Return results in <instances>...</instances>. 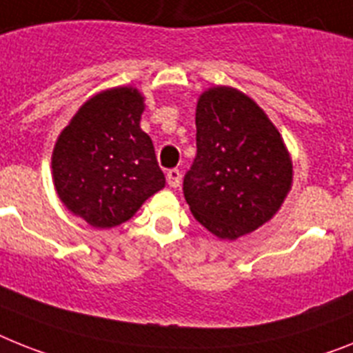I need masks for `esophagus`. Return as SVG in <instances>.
Listing matches in <instances>:
<instances>
[{
	"instance_id": "esophagus-1",
	"label": "esophagus",
	"mask_w": 353,
	"mask_h": 353,
	"mask_svg": "<svg viewBox=\"0 0 353 353\" xmlns=\"http://www.w3.org/2000/svg\"><path fill=\"white\" fill-rule=\"evenodd\" d=\"M167 183L172 188H177V186L181 185V172L177 170V168H170L167 172Z\"/></svg>"
}]
</instances>
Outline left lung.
Instances as JSON below:
<instances>
[{"label": "left lung", "instance_id": "left-lung-1", "mask_svg": "<svg viewBox=\"0 0 353 353\" xmlns=\"http://www.w3.org/2000/svg\"><path fill=\"white\" fill-rule=\"evenodd\" d=\"M197 154L183 179L194 217L219 239L235 241L278 212L292 163L278 129L241 91H204L195 111Z\"/></svg>", "mask_w": 353, "mask_h": 353}]
</instances>
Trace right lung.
<instances>
[{
	"mask_svg": "<svg viewBox=\"0 0 353 353\" xmlns=\"http://www.w3.org/2000/svg\"><path fill=\"white\" fill-rule=\"evenodd\" d=\"M143 97L132 88L94 94L61 132L53 183L70 212L94 228H112L165 186L152 140L140 129Z\"/></svg>",
	"mask_w": 353,
	"mask_h": 353,
	"instance_id": "obj_1",
	"label": "right lung"
}]
</instances>
